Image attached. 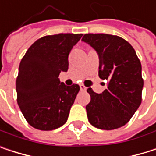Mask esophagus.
Returning <instances> with one entry per match:
<instances>
[{"instance_id": "34e87169", "label": "esophagus", "mask_w": 156, "mask_h": 156, "mask_svg": "<svg viewBox=\"0 0 156 156\" xmlns=\"http://www.w3.org/2000/svg\"><path fill=\"white\" fill-rule=\"evenodd\" d=\"M80 89H81V91H86L87 88L83 84H80Z\"/></svg>"}]
</instances>
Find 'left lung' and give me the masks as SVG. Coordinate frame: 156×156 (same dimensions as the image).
<instances>
[{"label":"left lung","instance_id":"8db88e82","mask_svg":"<svg viewBox=\"0 0 156 156\" xmlns=\"http://www.w3.org/2000/svg\"><path fill=\"white\" fill-rule=\"evenodd\" d=\"M83 41L99 55V77L107 81L102 94L88 88L91 101L86 105L90 123L99 129L123 126L139 108L144 80L142 66L133 46L124 39L105 34H84Z\"/></svg>","mask_w":156,"mask_h":156}]
</instances>
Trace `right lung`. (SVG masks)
<instances>
[{
  "label": "right lung",
  "mask_w": 156,
  "mask_h": 156,
  "mask_svg": "<svg viewBox=\"0 0 156 156\" xmlns=\"http://www.w3.org/2000/svg\"><path fill=\"white\" fill-rule=\"evenodd\" d=\"M83 34L47 35L34 42L22 59L16 79L17 103L33 127L54 130L63 125L80 90L60 82L67 72L68 55Z\"/></svg>",
  "instance_id": "add662e5"
}]
</instances>
